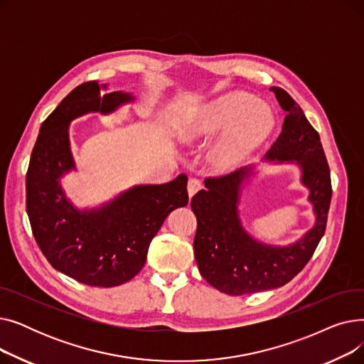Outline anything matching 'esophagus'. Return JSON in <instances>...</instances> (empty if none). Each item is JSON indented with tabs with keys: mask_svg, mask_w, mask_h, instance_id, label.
Listing matches in <instances>:
<instances>
[{
	"mask_svg": "<svg viewBox=\"0 0 364 364\" xmlns=\"http://www.w3.org/2000/svg\"><path fill=\"white\" fill-rule=\"evenodd\" d=\"M200 188H202V183L198 178H190L188 180V183H187V192H188L190 198H193Z\"/></svg>",
	"mask_w": 364,
	"mask_h": 364,
	"instance_id": "34e87169",
	"label": "esophagus"
}]
</instances>
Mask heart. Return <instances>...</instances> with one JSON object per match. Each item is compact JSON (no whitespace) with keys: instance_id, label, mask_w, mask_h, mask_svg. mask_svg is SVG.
<instances>
[{"instance_id":"1","label":"heart","mask_w":364,"mask_h":364,"mask_svg":"<svg viewBox=\"0 0 364 364\" xmlns=\"http://www.w3.org/2000/svg\"><path fill=\"white\" fill-rule=\"evenodd\" d=\"M274 127L272 110L246 92H230L202 107L180 131L188 144L206 143L218 137L211 161L220 171L242 165L267 139Z\"/></svg>"}]
</instances>
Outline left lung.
Segmentation results:
<instances>
[{
  "mask_svg": "<svg viewBox=\"0 0 364 364\" xmlns=\"http://www.w3.org/2000/svg\"><path fill=\"white\" fill-rule=\"evenodd\" d=\"M270 91L276 94L286 117L280 136L265 159L296 162L301 166V181L310 190L316 224L288 246L257 242L242 227L237 211L240 188L252 166L205 178L206 188L199 190L190 202L198 220L195 257L202 277L227 295L269 291L291 282L307 265L326 230L332 184L318 132L283 88L272 87Z\"/></svg>",
  "mask_w": 364,
  "mask_h": 364,
  "instance_id": "obj_1",
  "label": "left lung"
}]
</instances>
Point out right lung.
Masks as SVG:
<instances>
[{
  "mask_svg": "<svg viewBox=\"0 0 364 364\" xmlns=\"http://www.w3.org/2000/svg\"><path fill=\"white\" fill-rule=\"evenodd\" d=\"M97 81L72 90L43 122L26 172V213L33 237L55 270L88 286L131 280L146 262L151 239L168 214L188 202L187 176L136 186L97 209H76L60 177L75 168L69 124L88 112L112 113L132 102L128 92L103 94Z\"/></svg>",
  "mask_w": 364,
  "mask_h": 364,
  "instance_id": "1",
  "label": "right lung"
}]
</instances>
